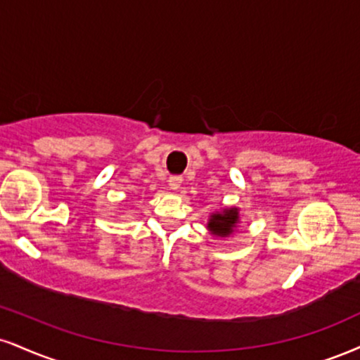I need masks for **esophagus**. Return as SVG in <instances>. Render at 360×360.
Segmentation results:
<instances>
[{"label": "esophagus", "mask_w": 360, "mask_h": 360, "mask_svg": "<svg viewBox=\"0 0 360 360\" xmlns=\"http://www.w3.org/2000/svg\"><path fill=\"white\" fill-rule=\"evenodd\" d=\"M167 183H169V188L174 189V191H176V189H179L181 184H183V177H181V176H171V177H169Z\"/></svg>", "instance_id": "esophagus-1"}]
</instances>
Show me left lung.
Returning a JSON list of instances; mask_svg holds the SVG:
<instances>
[{"instance_id": "8db88e82", "label": "left lung", "mask_w": 360, "mask_h": 360, "mask_svg": "<svg viewBox=\"0 0 360 360\" xmlns=\"http://www.w3.org/2000/svg\"><path fill=\"white\" fill-rule=\"evenodd\" d=\"M238 221V211L236 210H226L224 214H213L210 219L207 228L213 231V235L226 236L233 231L235 224Z\"/></svg>"}]
</instances>
